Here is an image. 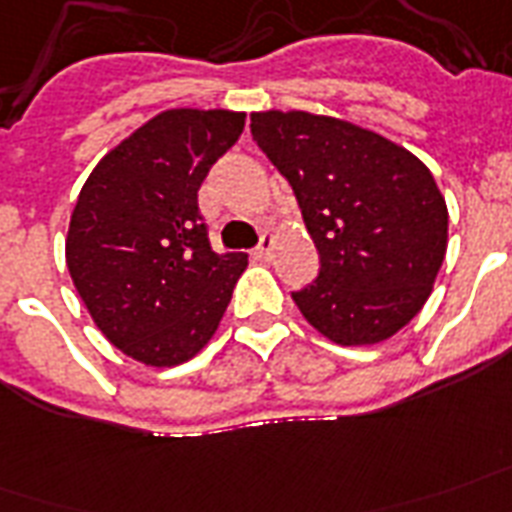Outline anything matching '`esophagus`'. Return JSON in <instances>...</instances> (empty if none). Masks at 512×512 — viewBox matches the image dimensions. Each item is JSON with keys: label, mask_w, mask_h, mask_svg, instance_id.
<instances>
[{"label": "esophagus", "mask_w": 512, "mask_h": 512, "mask_svg": "<svg viewBox=\"0 0 512 512\" xmlns=\"http://www.w3.org/2000/svg\"><path fill=\"white\" fill-rule=\"evenodd\" d=\"M253 259H259V261H272V259H275V237H272V235L264 237L259 248L253 251Z\"/></svg>", "instance_id": "34e87169"}]
</instances>
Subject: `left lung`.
<instances>
[{
	"mask_svg": "<svg viewBox=\"0 0 512 512\" xmlns=\"http://www.w3.org/2000/svg\"><path fill=\"white\" fill-rule=\"evenodd\" d=\"M261 146L299 200L320 275L291 293L315 331L379 344L425 307L449 243V211L419 157L374 130L310 112H253Z\"/></svg>",
	"mask_w": 512,
	"mask_h": 512,
	"instance_id": "left-lung-1",
	"label": "left lung"
}]
</instances>
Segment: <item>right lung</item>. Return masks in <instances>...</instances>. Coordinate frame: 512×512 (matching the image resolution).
<instances>
[{
  "instance_id": "add662e5",
  "label": "right lung",
  "mask_w": 512,
  "mask_h": 512,
  "mask_svg": "<svg viewBox=\"0 0 512 512\" xmlns=\"http://www.w3.org/2000/svg\"><path fill=\"white\" fill-rule=\"evenodd\" d=\"M245 128L243 112L168 109L87 176L66 235V267L101 334L154 368L211 342L245 253H216L197 208L208 170Z\"/></svg>"
}]
</instances>
